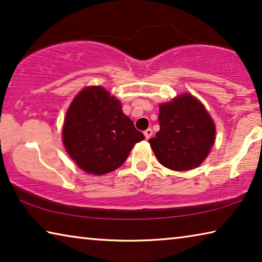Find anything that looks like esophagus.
I'll return each mask as SVG.
<instances>
[{"instance_id":"34e87169","label":"esophagus","mask_w":262,"mask_h":262,"mask_svg":"<svg viewBox=\"0 0 262 262\" xmlns=\"http://www.w3.org/2000/svg\"><path fill=\"white\" fill-rule=\"evenodd\" d=\"M151 135H152V129H151V128H148V129L144 130V136H145V139H147V140H149L150 137H151Z\"/></svg>"}]
</instances>
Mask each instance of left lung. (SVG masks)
Listing matches in <instances>:
<instances>
[{
    "instance_id": "left-lung-1",
    "label": "left lung",
    "mask_w": 262,
    "mask_h": 262,
    "mask_svg": "<svg viewBox=\"0 0 262 262\" xmlns=\"http://www.w3.org/2000/svg\"><path fill=\"white\" fill-rule=\"evenodd\" d=\"M161 129L149 140L158 162L170 170L198 167L210 152L216 128L205 106L195 97L183 94L159 105Z\"/></svg>"
}]
</instances>
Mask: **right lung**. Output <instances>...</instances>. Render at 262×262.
<instances>
[{"mask_svg":"<svg viewBox=\"0 0 262 262\" xmlns=\"http://www.w3.org/2000/svg\"><path fill=\"white\" fill-rule=\"evenodd\" d=\"M143 139L123 114L120 101L101 86H88L75 97L62 129L70 158L83 171L97 176L120 167Z\"/></svg>","mask_w":262,"mask_h":262,"instance_id":"obj_1","label":"right lung"}]
</instances>
